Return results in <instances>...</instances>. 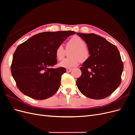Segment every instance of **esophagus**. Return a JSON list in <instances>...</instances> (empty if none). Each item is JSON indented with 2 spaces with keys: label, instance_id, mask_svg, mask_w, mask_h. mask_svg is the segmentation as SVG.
<instances>
[{
  "label": "esophagus",
  "instance_id": "1",
  "mask_svg": "<svg viewBox=\"0 0 135 135\" xmlns=\"http://www.w3.org/2000/svg\"><path fill=\"white\" fill-rule=\"evenodd\" d=\"M71 70H72V69H70V68H68V69H66V71H67L68 72H70Z\"/></svg>",
  "mask_w": 135,
  "mask_h": 135
}]
</instances>
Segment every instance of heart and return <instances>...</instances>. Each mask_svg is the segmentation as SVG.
<instances>
[{
	"label": "heart",
	"instance_id": "b5f03b06",
	"mask_svg": "<svg viewBox=\"0 0 135 135\" xmlns=\"http://www.w3.org/2000/svg\"><path fill=\"white\" fill-rule=\"evenodd\" d=\"M67 49L72 48L69 53L70 57L63 60L60 63V66L64 68H70L77 66L80 61L84 62L90 56V50L85 44L84 40L78 36H74L69 39L66 43ZM66 51L62 44L57 47L55 56L57 59L62 60L65 55Z\"/></svg>",
	"mask_w": 135,
	"mask_h": 135
}]
</instances>
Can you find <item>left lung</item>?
I'll list each match as a JSON object with an SVG mask.
<instances>
[{
  "instance_id": "8db88e82",
  "label": "left lung",
  "mask_w": 135,
  "mask_h": 135,
  "mask_svg": "<svg viewBox=\"0 0 135 135\" xmlns=\"http://www.w3.org/2000/svg\"><path fill=\"white\" fill-rule=\"evenodd\" d=\"M90 50L89 59L80 68L76 80L80 92L95 100L107 97L119 86L123 64L117 47L95 34L77 33Z\"/></svg>"
}]
</instances>
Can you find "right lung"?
<instances>
[{
	"instance_id": "obj_1",
	"label": "right lung",
	"mask_w": 135,
	"mask_h": 135,
	"mask_svg": "<svg viewBox=\"0 0 135 135\" xmlns=\"http://www.w3.org/2000/svg\"><path fill=\"white\" fill-rule=\"evenodd\" d=\"M71 30L43 32L20 44L13 56L11 73L19 90L36 100H44L56 93L64 68H53L57 64V47L70 35Z\"/></svg>"
}]
</instances>
